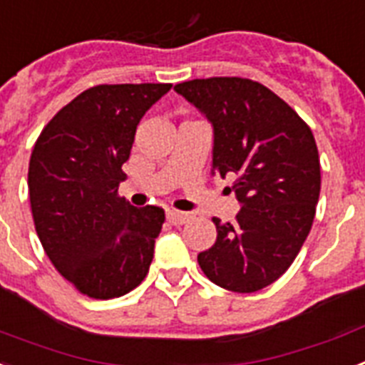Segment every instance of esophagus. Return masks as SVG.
Masks as SVG:
<instances>
[{"instance_id": "34e87169", "label": "esophagus", "mask_w": 365, "mask_h": 365, "mask_svg": "<svg viewBox=\"0 0 365 365\" xmlns=\"http://www.w3.org/2000/svg\"><path fill=\"white\" fill-rule=\"evenodd\" d=\"M165 216H168V220H170L173 225H182V224H186L190 218H192V215H190V212H180V210H175V209L168 210V212H165Z\"/></svg>"}]
</instances>
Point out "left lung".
Returning a JSON list of instances; mask_svg holds the SVG:
<instances>
[{"instance_id": "obj_1", "label": "left lung", "mask_w": 365, "mask_h": 365, "mask_svg": "<svg viewBox=\"0 0 365 365\" xmlns=\"http://www.w3.org/2000/svg\"><path fill=\"white\" fill-rule=\"evenodd\" d=\"M212 126L210 173L235 177L233 224L212 218L216 242L197 255L205 276L235 293H255L291 267L312 230L321 192L309 126L269 87L244 78L177 83Z\"/></svg>"}]
</instances>
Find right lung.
<instances>
[{
	"instance_id": "add662e5",
	"label": "right lung",
	"mask_w": 365,
	"mask_h": 365,
	"mask_svg": "<svg viewBox=\"0 0 365 365\" xmlns=\"http://www.w3.org/2000/svg\"><path fill=\"white\" fill-rule=\"evenodd\" d=\"M171 83L96 86L44 126L27 186L42 248L63 278L91 298L123 297L143 282L164 224L160 207L117 195L135 128Z\"/></svg>"
}]
</instances>
